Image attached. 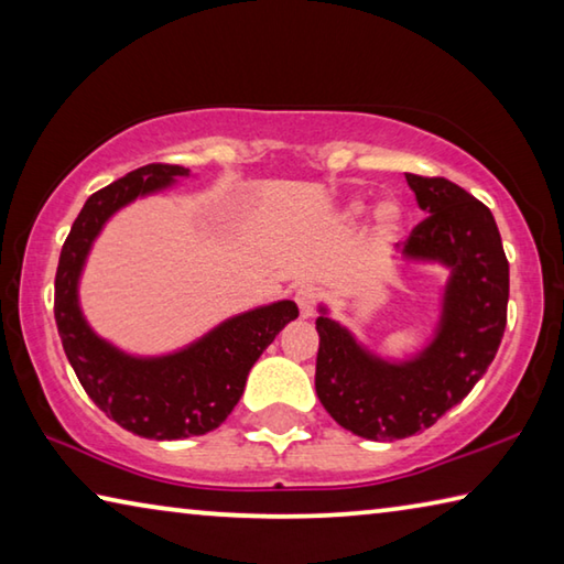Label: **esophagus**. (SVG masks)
<instances>
[{"instance_id": "1", "label": "esophagus", "mask_w": 564, "mask_h": 564, "mask_svg": "<svg viewBox=\"0 0 564 564\" xmlns=\"http://www.w3.org/2000/svg\"><path fill=\"white\" fill-rule=\"evenodd\" d=\"M318 299H321V293H318L316 285L305 283V285H301L299 291H295V303H299L303 318H311V316H313V311H316Z\"/></svg>"}]
</instances>
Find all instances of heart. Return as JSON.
<instances>
[{"instance_id": "heart-1", "label": "heart", "mask_w": 564, "mask_h": 564, "mask_svg": "<svg viewBox=\"0 0 564 564\" xmlns=\"http://www.w3.org/2000/svg\"><path fill=\"white\" fill-rule=\"evenodd\" d=\"M362 206H352V214H360ZM378 226H380V234L383 236H393L400 226V208L395 204H383L378 208Z\"/></svg>"}]
</instances>
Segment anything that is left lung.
Returning a JSON list of instances; mask_svg holds the SVG:
<instances>
[{
    "label": "left lung",
    "mask_w": 564,
    "mask_h": 564,
    "mask_svg": "<svg viewBox=\"0 0 564 564\" xmlns=\"http://www.w3.org/2000/svg\"><path fill=\"white\" fill-rule=\"evenodd\" d=\"M405 178L427 216L403 256L451 271L435 338L415 358L390 362L326 308L316 321L318 400L340 427L378 443L425 431L460 403L488 370L508 323L510 265L490 208L443 176Z\"/></svg>",
    "instance_id": "1"
}]
</instances>
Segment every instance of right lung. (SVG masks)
<instances>
[{
	"mask_svg": "<svg viewBox=\"0 0 564 564\" xmlns=\"http://www.w3.org/2000/svg\"><path fill=\"white\" fill-rule=\"evenodd\" d=\"M178 176H188V169L149 164L91 194L62 246L54 281L56 328L82 388L123 431L151 441L216 431L241 400L253 362L285 323L299 318L293 301L261 305L159 358L129 356L89 328L79 308V275L94 238L119 208L169 188Z\"/></svg>",
	"mask_w": 564,
	"mask_h": 564,
	"instance_id": "1",
	"label": "right lung"
}]
</instances>
